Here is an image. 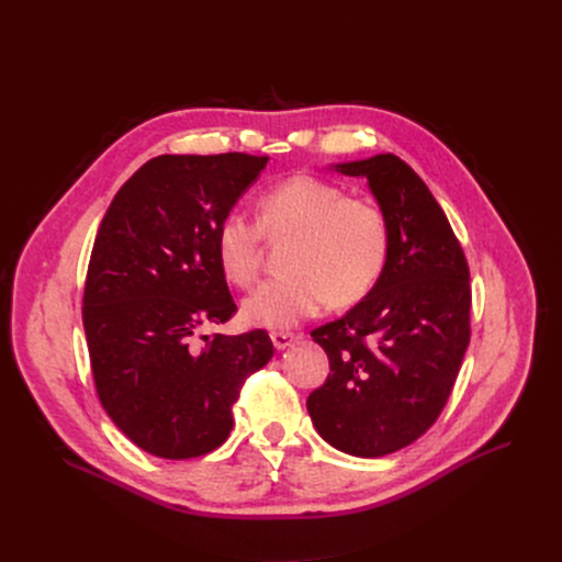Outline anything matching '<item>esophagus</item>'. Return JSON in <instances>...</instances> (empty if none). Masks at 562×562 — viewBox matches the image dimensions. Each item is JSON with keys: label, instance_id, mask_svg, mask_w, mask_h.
<instances>
[{"label": "esophagus", "instance_id": "esophagus-1", "mask_svg": "<svg viewBox=\"0 0 562 562\" xmlns=\"http://www.w3.org/2000/svg\"><path fill=\"white\" fill-rule=\"evenodd\" d=\"M271 339H273V346H276L278 350H284V348H289L291 344H296L301 337H299L296 333H286V330H273V333H271Z\"/></svg>", "mask_w": 562, "mask_h": 562}]
</instances>
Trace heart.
<instances>
[{
  "instance_id": "heart-1",
  "label": "heart",
  "mask_w": 562,
  "mask_h": 562,
  "mask_svg": "<svg viewBox=\"0 0 562 562\" xmlns=\"http://www.w3.org/2000/svg\"><path fill=\"white\" fill-rule=\"evenodd\" d=\"M261 239L286 241L282 276L261 282L244 301L252 326L289 328L330 303L350 307L364 301L385 273L392 229L382 206L316 175H293L266 189L257 202V223L229 212L216 229L223 276L250 286L259 271Z\"/></svg>"
}]
</instances>
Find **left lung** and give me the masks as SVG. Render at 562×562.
Wrapping results in <instances>:
<instances>
[{
  "mask_svg": "<svg viewBox=\"0 0 562 562\" xmlns=\"http://www.w3.org/2000/svg\"><path fill=\"white\" fill-rule=\"evenodd\" d=\"M385 210V273L346 316L314 328L330 373L307 398L318 435L358 458L419 439L445 409L471 337L469 266L422 177L394 155L337 166Z\"/></svg>",
  "mask_w": 562,
  "mask_h": 562,
  "instance_id": "obj_1",
  "label": "left lung"
}]
</instances>
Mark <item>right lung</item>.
<instances>
[{
	"label": "right lung",
	"mask_w": 562,
	"mask_h": 562,
	"mask_svg": "<svg viewBox=\"0 0 562 562\" xmlns=\"http://www.w3.org/2000/svg\"><path fill=\"white\" fill-rule=\"evenodd\" d=\"M266 164L246 153L155 157L100 223L83 286L95 390L111 422L157 458L218 449L244 382L273 358L266 330L202 335L236 312L216 229Z\"/></svg>",
	"instance_id": "1"
}]
</instances>
